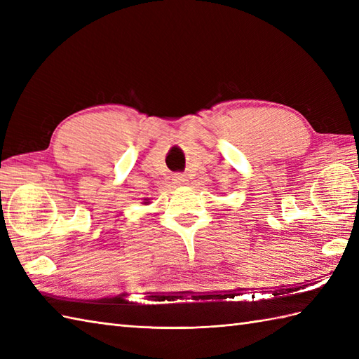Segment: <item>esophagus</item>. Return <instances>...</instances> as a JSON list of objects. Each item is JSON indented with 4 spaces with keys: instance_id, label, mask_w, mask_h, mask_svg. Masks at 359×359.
<instances>
[{
    "instance_id": "obj_1",
    "label": "esophagus",
    "mask_w": 359,
    "mask_h": 359,
    "mask_svg": "<svg viewBox=\"0 0 359 359\" xmlns=\"http://www.w3.org/2000/svg\"><path fill=\"white\" fill-rule=\"evenodd\" d=\"M172 180H174V184H175V185H185L187 182H188V179H187V175H185V174H175Z\"/></svg>"
}]
</instances>
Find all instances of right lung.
<instances>
[{
	"mask_svg": "<svg viewBox=\"0 0 359 359\" xmlns=\"http://www.w3.org/2000/svg\"><path fill=\"white\" fill-rule=\"evenodd\" d=\"M142 203H143V205H148V203H149V199H148V197H144Z\"/></svg>",
	"mask_w": 359,
	"mask_h": 359,
	"instance_id": "1",
	"label": "right lung"
}]
</instances>
